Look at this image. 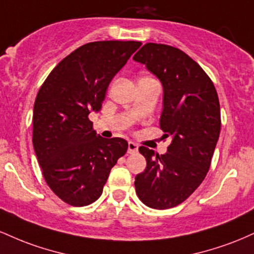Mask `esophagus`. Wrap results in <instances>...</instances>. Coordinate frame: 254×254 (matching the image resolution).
Wrapping results in <instances>:
<instances>
[{
  "label": "esophagus",
  "instance_id": "34e87169",
  "mask_svg": "<svg viewBox=\"0 0 254 254\" xmlns=\"http://www.w3.org/2000/svg\"><path fill=\"white\" fill-rule=\"evenodd\" d=\"M137 150H138V145L136 143H133V142H129V143H127V153L133 154L136 153Z\"/></svg>",
  "mask_w": 254,
  "mask_h": 254
}]
</instances>
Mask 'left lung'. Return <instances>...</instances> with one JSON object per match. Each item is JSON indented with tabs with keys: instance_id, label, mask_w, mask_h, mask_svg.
<instances>
[{
	"instance_id": "8db88e82",
	"label": "left lung",
	"mask_w": 254,
	"mask_h": 254,
	"mask_svg": "<svg viewBox=\"0 0 254 254\" xmlns=\"http://www.w3.org/2000/svg\"><path fill=\"white\" fill-rule=\"evenodd\" d=\"M133 61L144 64L164 89L160 127L171 144L162 155L139 147L147 167L135 178L139 199L164 210L190 197L208 173L220 136V103L208 75L179 49L148 43Z\"/></svg>"
}]
</instances>
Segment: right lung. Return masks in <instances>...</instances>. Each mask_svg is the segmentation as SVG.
<instances>
[{
    "label": "right lung",
    "mask_w": 254,
    "mask_h": 254,
    "mask_svg": "<svg viewBox=\"0 0 254 254\" xmlns=\"http://www.w3.org/2000/svg\"><path fill=\"white\" fill-rule=\"evenodd\" d=\"M142 43L94 42L61 61L38 92L33 107V147L44 179L74 206L95 202L112 167L127 150L123 138L93 130L106 89Z\"/></svg>",
    "instance_id": "1"
}]
</instances>
